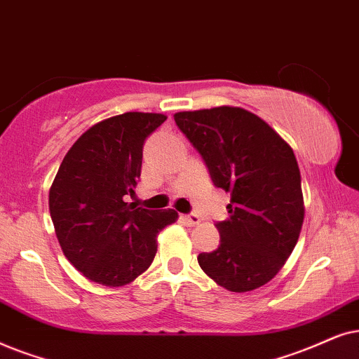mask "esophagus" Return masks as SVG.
Wrapping results in <instances>:
<instances>
[{
  "instance_id": "1",
  "label": "esophagus",
  "mask_w": 359,
  "mask_h": 359,
  "mask_svg": "<svg viewBox=\"0 0 359 359\" xmlns=\"http://www.w3.org/2000/svg\"><path fill=\"white\" fill-rule=\"evenodd\" d=\"M182 219L185 224H189V226H195V224L200 223V217L195 213H190V215H182Z\"/></svg>"
}]
</instances>
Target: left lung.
Masks as SVG:
<instances>
[{"label": "left lung", "mask_w": 359, "mask_h": 359, "mask_svg": "<svg viewBox=\"0 0 359 359\" xmlns=\"http://www.w3.org/2000/svg\"><path fill=\"white\" fill-rule=\"evenodd\" d=\"M202 154L213 184L229 192L219 246L200 252L205 274L231 292L269 283L297 245L304 223L300 170L292 147L264 119L238 107L174 114Z\"/></svg>", "instance_id": "1"}]
</instances>
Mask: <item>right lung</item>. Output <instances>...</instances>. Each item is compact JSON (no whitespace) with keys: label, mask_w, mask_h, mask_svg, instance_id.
Segmentation results:
<instances>
[{"label":"right lung","mask_w":359,"mask_h":359,"mask_svg":"<svg viewBox=\"0 0 359 359\" xmlns=\"http://www.w3.org/2000/svg\"><path fill=\"white\" fill-rule=\"evenodd\" d=\"M167 119L130 111L93 124L74 142L49 190V210L62 251L92 283L121 287L141 276L157 252V235L175 210L124 202L141 177L146 137Z\"/></svg>","instance_id":"right-lung-1"}]
</instances>
